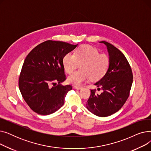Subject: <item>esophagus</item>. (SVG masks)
<instances>
[{
	"mask_svg": "<svg viewBox=\"0 0 151 151\" xmlns=\"http://www.w3.org/2000/svg\"><path fill=\"white\" fill-rule=\"evenodd\" d=\"M75 88L76 89H81L83 88V87L82 86H75Z\"/></svg>",
	"mask_w": 151,
	"mask_h": 151,
	"instance_id": "34e87169",
	"label": "esophagus"
}]
</instances>
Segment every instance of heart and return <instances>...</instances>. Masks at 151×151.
<instances>
[{
	"instance_id": "1",
	"label": "heart",
	"mask_w": 151,
	"mask_h": 151,
	"mask_svg": "<svg viewBox=\"0 0 151 151\" xmlns=\"http://www.w3.org/2000/svg\"><path fill=\"white\" fill-rule=\"evenodd\" d=\"M62 63L66 72L71 74L79 66L81 68L68 78L69 83L81 85L91 78L92 80H100L105 75L109 68L110 59L108 55L100 51L90 45H81L76 50L74 54H66Z\"/></svg>"
}]
</instances>
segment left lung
Here are the masks:
<instances>
[{
	"instance_id": "1",
	"label": "left lung",
	"mask_w": 151,
	"mask_h": 151,
	"mask_svg": "<svg viewBox=\"0 0 151 151\" xmlns=\"http://www.w3.org/2000/svg\"><path fill=\"white\" fill-rule=\"evenodd\" d=\"M109 53L110 63L105 75L94 84L101 88L100 94L96 89L91 90L86 104L90 112L99 117L112 115L119 110L127 100L133 83L130 65L124 54L113 45L102 41Z\"/></svg>"
}]
</instances>
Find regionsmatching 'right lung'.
<instances>
[{
  "label": "right lung",
  "mask_w": 151,
  "mask_h": 151,
  "mask_svg": "<svg viewBox=\"0 0 151 151\" xmlns=\"http://www.w3.org/2000/svg\"><path fill=\"white\" fill-rule=\"evenodd\" d=\"M77 46L47 40L27 55L19 78V88L24 100L34 112L48 115L63 106L72 87L61 84L66 80L62 60Z\"/></svg>",
  "instance_id": "obj_1"
}]
</instances>
